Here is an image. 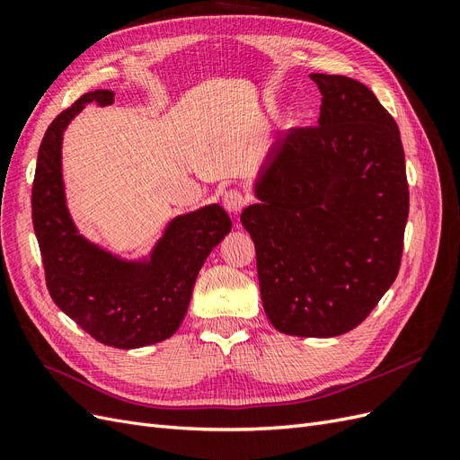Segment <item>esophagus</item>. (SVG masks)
<instances>
[{"mask_svg": "<svg viewBox=\"0 0 460 460\" xmlns=\"http://www.w3.org/2000/svg\"><path fill=\"white\" fill-rule=\"evenodd\" d=\"M247 201H249V198L238 188H230L225 191V196H222V203H225L226 211H230L234 215L240 213L242 208L247 205Z\"/></svg>", "mask_w": 460, "mask_h": 460, "instance_id": "esophagus-1", "label": "esophagus"}]
</instances>
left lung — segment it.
I'll list each match as a JSON object with an SVG mask.
<instances>
[{
  "label": "left lung",
  "instance_id": "obj_1",
  "mask_svg": "<svg viewBox=\"0 0 460 460\" xmlns=\"http://www.w3.org/2000/svg\"><path fill=\"white\" fill-rule=\"evenodd\" d=\"M314 127L272 147L242 225L261 299L289 336L332 338L372 313L397 278L409 217L405 151L394 117L358 80L311 75Z\"/></svg>",
  "mask_w": 460,
  "mask_h": 460
}]
</instances>
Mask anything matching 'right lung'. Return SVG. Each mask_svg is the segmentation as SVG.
<instances>
[{"label":"right lung","instance_id":"1","mask_svg":"<svg viewBox=\"0 0 460 460\" xmlns=\"http://www.w3.org/2000/svg\"><path fill=\"white\" fill-rule=\"evenodd\" d=\"M113 102V92H88L49 124L38 149L32 225L55 305L100 343L136 349L171 338L182 324L199 269L232 220L218 205L174 218L149 262L120 261L78 235L65 205L63 132L86 103Z\"/></svg>","mask_w":460,"mask_h":460}]
</instances>
